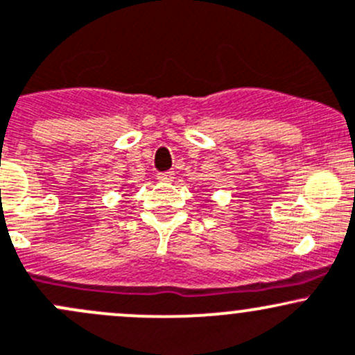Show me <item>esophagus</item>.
<instances>
[{
  "mask_svg": "<svg viewBox=\"0 0 355 355\" xmlns=\"http://www.w3.org/2000/svg\"><path fill=\"white\" fill-rule=\"evenodd\" d=\"M157 179H159V181H164V182H169L174 179V173L173 171H164V173L157 174Z\"/></svg>",
  "mask_w": 355,
  "mask_h": 355,
  "instance_id": "esophagus-1",
  "label": "esophagus"
}]
</instances>
